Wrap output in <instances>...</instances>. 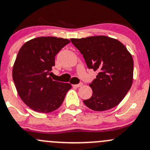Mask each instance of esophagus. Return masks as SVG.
Instances as JSON below:
<instances>
[{
    "mask_svg": "<svg viewBox=\"0 0 150 150\" xmlns=\"http://www.w3.org/2000/svg\"><path fill=\"white\" fill-rule=\"evenodd\" d=\"M83 83H79V84H77V85H74V86H75V87H76V88H80V87H81L82 86H83Z\"/></svg>",
    "mask_w": 150,
    "mask_h": 150,
    "instance_id": "obj_1",
    "label": "esophagus"
}]
</instances>
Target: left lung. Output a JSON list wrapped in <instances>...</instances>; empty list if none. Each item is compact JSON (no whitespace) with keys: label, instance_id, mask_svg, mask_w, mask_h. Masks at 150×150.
<instances>
[{"label":"left lung","instance_id":"left-lung-1","mask_svg":"<svg viewBox=\"0 0 150 150\" xmlns=\"http://www.w3.org/2000/svg\"><path fill=\"white\" fill-rule=\"evenodd\" d=\"M70 40L83 54L88 68L98 71L90 84L93 95L83 100L85 105L96 111H106L119 105L133 82L134 61L127 47L106 36Z\"/></svg>","mask_w":150,"mask_h":150}]
</instances>
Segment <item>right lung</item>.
Masks as SVG:
<instances>
[{
    "mask_svg": "<svg viewBox=\"0 0 150 150\" xmlns=\"http://www.w3.org/2000/svg\"><path fill=\"white\" fill-rule=\"evenodd\" d=\"M70 40L40 37L26 42L18 51L12 71L17 93L26 105L39 113L59 108L70 83L54 81L50 77L56 54Z\"/></svg>",
    "mask_w": 150,
    "mask_h": 150,
    "instance_id": "add662e5",
    "label": "right lung"
}]
</instances>
